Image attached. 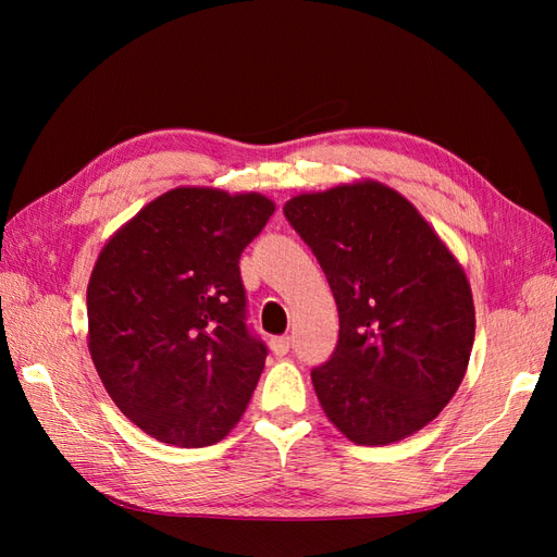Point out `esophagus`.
Here are the masks:
<instances>
[{
  "label": "esophagus",
  "instance_id": "34e87169",
  "mask_svg": "<svg viewBox=\"0 0 557 557\" xmlns=\"http://www.w3.org/2000/svg\"><path fill=\"white\" fill-rule=\"evenodd\" d=\"M290 348H293L290 336H274V339H272L274 356H285V352H288Z\"/></svg>",
  "mask_w": 557,
  "mask_h": 557
}]
</instances>
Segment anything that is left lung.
Here are the masks:
<instances>
[{"label":"left lung","instance_id":"8db88e82","mask_svg":"<svg viewBox=\"0 0 557 557\" xmlns=\"http://www.w3.org/2000/svg\"><path fill=\"white\" fill-rule=\"evenodd\" d=\"M283 213L339 311V342L311 369L320 407L364 446L425 428L460 387L474 346L462 267L411 201L374 181L293 197Z\"/></svg>","mask_w":557,"mask_h":557}]
</instances>
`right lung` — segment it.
Segmentation results:
<instances>
[{
    "label": "right lung",
    "instance_id": "obj_1",
    "mask_svg": "<svg viewBox=\"0 0 557 557\" xmlns=\"http://www.w3.org/2000/svg\"><path fill=\"white\" fill-rule=\"evenodd\" d=\"M272 213L258 193L176 188L99 252L90 356L115 407L158 442L211 446L239 423L267 358L239 260Z\"/></svg>",
    "mask_w": 557,
    "mask_h": 557
}]
</instances>
